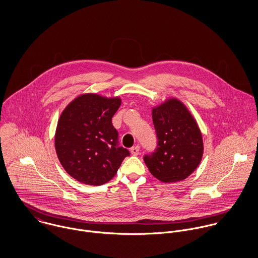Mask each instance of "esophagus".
I'll use <instances>...</instances> for the list:
<instances>
[{"label":"esophagus","instance_id":"esophagus-1","mask_svg":"<svg viewBox=\"0 0 258 258\" xmlns=\"http://www.w3.org/2000/svg\"><path fill=\"white\" fill-rule=\"evenodd\" d=\"M130 151H131V154H132V155L137 156V155H139V152H140V146L135 145V146H133V147L130 149Z\"/></svg>","mask_w":258,"mask_h":258}]
</instances>
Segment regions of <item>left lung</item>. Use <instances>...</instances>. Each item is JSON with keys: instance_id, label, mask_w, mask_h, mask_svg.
<instances>
[{"instance_id": "left-lung-1", "label": "left lung", "mask_w": 258, "mask_h": 258, "mask_svg": "<svg viewBox=\"0 0 258 258\" xmlns=\"http://www.w3.org/2000/svg\"><path fill=\"white\" fill-rule=\"evenodd\" d=\"M158 145L144 156L150 173L163 183L187 178L200 165L204 143L198 123L184 103L169 98L152 109Z\"/></svg>"}]
</instances>
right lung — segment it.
Masks as SVG:
<instances>
[{"label":"right lung","instance_id":"right-lung-1","mask_svg":"<svg viewBox=\"0 0 258 258\" xmlns=\"http://www.w3.org/2000/svg\"><path fill=\"white\" fill-rule=\"evenodd\" d=\"M121 105L119 97L95 93L77 96L60 114L54 146L63 169L76 181L90 185L109 182L130 153L118 147L112 117Z\"/></svg>","mask_w":258,"mask_h":258}]
</instances>
